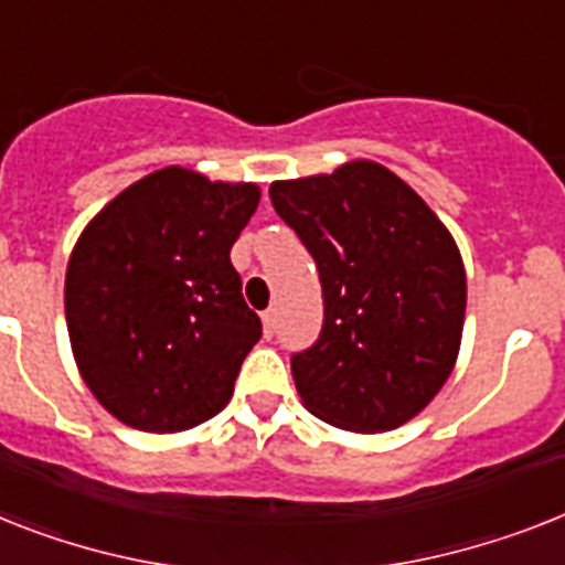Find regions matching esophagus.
<instances>
[{
	"label": "esophagus",
	"instance_id": "esophagus-1",
	"mask_svg": "<svg viewBox=\"0 0 565 565\" xmlns=\"http://www.w3.org/2000/svg\"><path fill=\"white\" fill-rule=\"evenodd\" d=\"M263 329H265V338H274V332H277V311L274 309L263 311Z\"/></svg>",
	"mask_w": 565,
	"mask_h": 565
}]
</instances>
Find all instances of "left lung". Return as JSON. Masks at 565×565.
Returning <instances> with one entry per match:
<instances>
[{
    "instance_id": "obj_1",
    "label": "left lung",
    "mask_w": 565,
    "mask_h": 565,
    "mask_svg": "<svg viewBox=\"0 0 565 565\" xmlns=\"http://www.w3.org/2000/svg\"><path fill=\"white\" fill-rule=\"evenodd\" d=\"M271 204L315 256L323 329L291 355L302 404L355 433L395 430L454 372L468 282L454 236L375 161L274 181Z\"/></svg>"
}]
</instances>
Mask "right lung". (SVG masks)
Returning a JSON list of instances; mask_svg holds the SVG:
<instances>
[{
	"mask_svg": "<svg viewBox=\"0 0 565 565\" xmlns=\"http://www.w3.org/2000/svg\"><path fill=\"white\" fill-rule=\"evenodd\" d=\"M256 184L167 167L115 195L65 271L74 361L118 422L179 433L225 407L263 323L242 297L233 242Z\"/></svg>",
	"mask_w": 565,
	"mask_h": 565,
	"instance_id": "obj_1",
	"label": "right lung"
}]
</instances>
